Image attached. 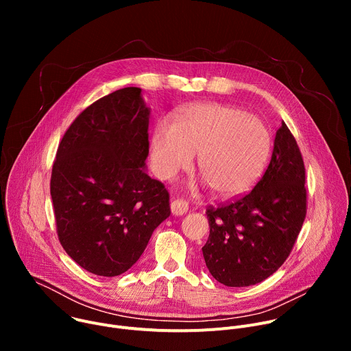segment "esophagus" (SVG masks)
Masks as SVG:
<instances>
[{
    "label": "esophagus",
    "instance_id": "1",
    "mask_svg": "<svg viewBox=\"0 0 351 351\" xmlns=\"http://www.w3.org/2000/svg\"><path fill=\"white\" fill-rule=\"evenodd\" d=\"M171 211L173 215H183L189 211V203L183 198H176L171 203Z\"/></svg>",
    "mask_w": 351,
    "mask_h": 351
}]
</instances>
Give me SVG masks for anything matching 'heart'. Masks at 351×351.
Returning <instances> with one entry per match:
<instances>
[{
    "instance_id": "heart-1",
    "label": "heart",
    "mask_w": 351,
    "mask_h": 351,
    "mask_svg": "<svg viewBox=\"0 0 351 351\" xmlns=\"http://www.w3.org/2000/svg\"><path fill=\"white\" fill-rule=\"evenodd\" d=\"M271 148L265 123L218 103L182 110L173 126L160 122L152 138V158L161 179H172L198 154V173L221 198L240 195L261 175Z\"/></svg>"
}]
</instances>
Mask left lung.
<instances>
[{
	"label": "left lung",
	"instance_id": "1",
	"mask_svg": "<svg viewBox=\"0 0 351 351\" xmlns=\"http://www.w3.org/2000/svg\"><path fill=\"white\" fill-rule=\"evenodd\" d=\"M306 168L285 122L278 129L267 171L247 194L206 211L210 236L206 265L225 286L263 282L290 256L307 214Z\"/></svg>",
	"mask_w": 351,
	"mask_h": 351
}]
</instances>
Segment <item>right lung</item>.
Masks as SVG:
<instances>
[{
  "mask_svg": "<svg viewBox=\"0 0 351 351\" xmlns=\"http://www.w3.org/2000/svg\"><path fill=\"white\" fill-rule=\"evenodd\" d=\"M149 110L141 88L117 90L82 111L53 164L57 233L66 254L98 276H118L171 215L169 193L149 178Z\"/></svg>",
  "mask_w": 351,
  "mask_h": 351,
  "instance_id": "add662e5",
  "label": "right lung"
}]
</instances>
